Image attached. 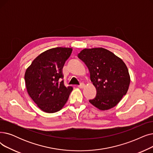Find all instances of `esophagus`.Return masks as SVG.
Listing matches in <instances>:
<instances>
[{
  "mask_svg": "<svg viewBox=\"0 0 153 153\" xmlns=\"http://www.w3.org/2000/svg\"><path fill=\"white\" fill-rule=\"evenodd\" d=\"M84 86H85V84L83 82H82V83H80V84H79V85H78V87H79V88H83Z\"/></svg>",
  "mask_w": 153,
  "mask_h": 153,
  "instance_id": "34e87169",
  "label": "esophagus"
}]
</instances>
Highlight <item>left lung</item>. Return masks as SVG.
<instances>
[{"label":"left lung","instance_id":"obj_1","mask_svg":"<svg viewBox=\"0 0 153 153\" xmlns=\"http://www.w3.org/2000/svg\"><path fill=\"white\" fill-rule=\"evenodd\" d=\"M78 57L88 67L97 90L96 97L90 100V103L100 110L115 106L126 94L130 83L124 62L103 48L83 49Z\"/></svg>","mask_w":153,"mask_h":153}]
</instances>
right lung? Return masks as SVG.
I'll return each instance as SVG.
<instances>
[{"label": "right lung", "instance_id": "right-lung-1", "mask_svg": "<svg viewBox=\"0 0 153 153\" xmlns=\"http://www.w3.org/2000/svg\"><path fill=\"white\" fill-rule=\"evenodd\" d=\"M72 48L56 47L40 54L25 74L27 92L39 108L46 113L60 111L67 103L72 86H65L62 68Z\"/></svg>", "mask_w": 153, "mask_h": 153}]
</instances>
